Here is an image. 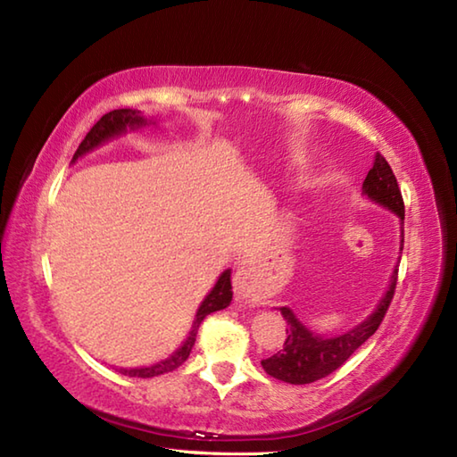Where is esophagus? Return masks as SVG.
I'll use <instances>...</instances> for the list:
<instances>
[{
	"mask_svg": "<svg viewBox=\"0 0 457 457\" xmlns=\"http://www.w3.org/2000/svg\"><path fill=\"white\" fill-rule=\"evenodd\" d=\"M234 291L236 299L241 303H247V305H259V303H262V293H259L252 267H239L236 271Z\"/></svg>",
	"mask_w": 457,
	"mask_h": 457,
	"instance_id": "1",
	"label": "esophagus"
}]
</instances>
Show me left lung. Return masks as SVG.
Returning <instances> with one entry per match:
<instances>
[{
  "label": "left lung",
  "mask_w": 457,
  "mask_h": 457,
  "mask_svg": "<svg viewBox=\"0 0 457 457\" xmlns=\"http://www.w3.org/2000/svg\"><path fill=\"white\" fill-rule=\"evenodd\" d=\"M362 192L369 195L372 202H377L390 212H395L396 216L404 223V200H402V192L398 187V180L395 172H392L390 164L386 162L380 152L374 160V166L370 172L366 174V180L362 184ZM400 252L404 247V228H402L400 236ZM400 263V262H398ZM398 281V267L392 273L390 287L380 301L377 311L353 330H348L345 335L338 337H319L301 323V320L293 315L289 307H281V315L287 320V338H285L283 351L263 359L262 366L270 377L283 380L287 384H311L315 380H320L333 374L338 366H343L351 354L364 345L369 338L377 333L380 327L384 315L392 303L396 291Z\"/></svg>",
  "instance_id": "8db88e82"
}]
</instances>
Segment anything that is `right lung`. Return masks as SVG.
<instances>
[{"label": "right lung", "mask_w": 457, "mask_h": 457, "mask_svg": "<svg viewBox=\"0 0 457 457\" xmlns=\"http://www.w3.org/2000/svg\"><path fill=\"white\" fill-rule=\"evenodd\" d=\"M145 124H148L145 119H142L138 111H130V109H119V111H111L106 112L104 116H101V120H98L95 127L87 132L85 140L80 142L73 160H77L79 156L87 154L88 150L96 148L98 145H103L104 140H109L112 137H119V134H122L127 129H138V127H145ZM231 271H223L221 277L216 283V287H213L210 291L208 297L204 299V303L198 309V315H195V320H194V327L190 330V337L186 338V343L178 348V351L170 356V359L158 362V364H152V366H146V369H120L122 374H129V377H134V378H152V377H160V374H166V372H172L176 370L178 366H182L184 361L190 356L192 353V346L195 343V335H198V327L202 320L210 315V312H216V311H221L226 309L229 303H231V297H234V291H231Z\"/></svg>", "instance_id": "obj_1"}]
</instances>
